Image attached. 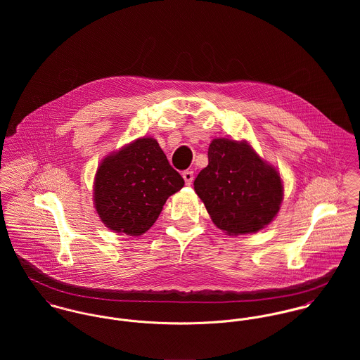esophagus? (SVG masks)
Masks as SVG:
<instances>
[{
    "label": "esophagus",
    "mask_w": 360,
    "mask_h": 360,
    "mask_svg": "<svg viewBox=\"0 0 360 360\" xmlns=\"http://www.w3.org/2000/svg\"><path fill=\"white\" fill-rule=\"evenodd\" d=\"M183 179H184L187 186H191L193 180H194V172L193 170H184L183 172Z\"/></svg>",
    "instance_id": "esophagus-1"
}]
</instances>
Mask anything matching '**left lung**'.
Segmentation results:
<instances>
[{
    "label": "left lung",
    "mask_w": 360,
    "mask_h": 360,
    "mask_svg": "<svg viewBox=\"0 0 360 360\" xmlns=\"http://www.w3.org/2000/svg\"><path fill=\"white\" fill-rule=\"evenodd\" d=\"M213 223L227 234L262 230L277 214L283 184L274 167L247 143L216 139L207 150V166L194 181Z\"/></svg>",
    "instance_id": "1"
}]
</instances>
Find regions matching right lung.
<instances>
[{
  "mask_svg": "<svg viewBox=\"0 0 360 360\" xmlns=\"http://www.w3.org/2000/svg\"><path fill=\"white\" fill-rule=\"evenodd\" d=\"M184 186L154 139H139L103 159L96 176L94 202L103 224L141 236L158 219L166 200Z\"/></svg>",
  "mask_w": 360,
  "mask_h": 360,
  "instance_id": "obj_1",
  "label": "right lung"
}]
</instances>
